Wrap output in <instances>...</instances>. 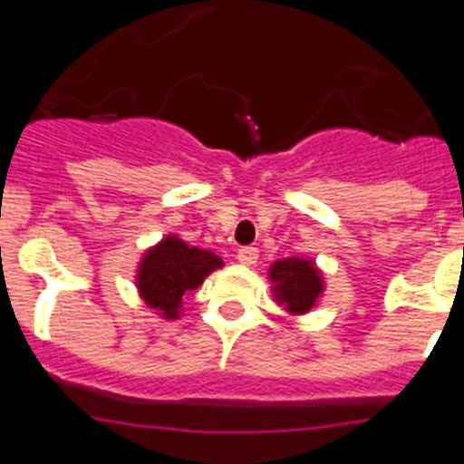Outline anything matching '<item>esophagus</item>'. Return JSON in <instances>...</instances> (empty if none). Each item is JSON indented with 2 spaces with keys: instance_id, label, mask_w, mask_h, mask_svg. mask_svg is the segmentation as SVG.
<instances>
[{
  "instance_id": "1",
  "label": "esophagus",
  "mask_w": 464,
  "mask_h": 464,
  "mask_svg": "<svg viewBox=\"0 0 464 464\" xmlns=\"http://www.w3.org/2000/svg\"><path fill=\"white\" fill-rule=\"evenodd\" d=\"M257 257H260V253H257V248H253V246H244V248H239V253H237V260H239L244 267H253L257 262Z\"/></svg>"
}]
</instances>
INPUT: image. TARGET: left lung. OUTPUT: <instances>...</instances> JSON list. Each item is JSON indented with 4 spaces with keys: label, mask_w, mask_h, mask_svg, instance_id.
<instances>
[{
    "label": "left lung",
    "mask_w": 464,
    "mask_h": 464,
    "mask_svg": "<svg viewBox=\"0 0 464 464\" xmlns=\"http://www.w3.org/2000/svg\"><path fill=\"white\" fill-rule=\"evenodd\" d=\"M267 276L276 304L290 315L309 314L325 293V276L311 257L293 256L274 260Z\"/></svg>",
    "instance_id": "left-lung-1"
}]
</instances>
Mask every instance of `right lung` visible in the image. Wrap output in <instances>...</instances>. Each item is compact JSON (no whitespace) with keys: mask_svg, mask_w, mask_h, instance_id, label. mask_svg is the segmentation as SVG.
I'll return each mask as SVG.
<instances>
[{"mask_svg":"<svg viewBox=\"0 0 464 464\" xmlns=\"http://www.w3.org/2000/svg\"><path fill=\"white\" fill-rule=\"evenodd\" d=\"M223 265V257L213 251L186 244L179 235H167L141 256L134 285L139 297L160 318L179 321L183 297L199 288L204 278Z\"/></svg>","mask_w":464,"mask_h":464,"instance_id":"add662e5","label":"right lung"}]
</instances>
